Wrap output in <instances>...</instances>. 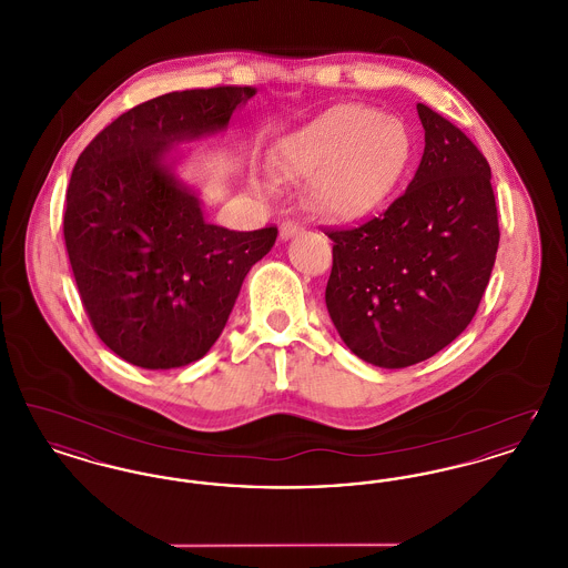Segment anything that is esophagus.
Listing matches in <instances>:
<instances>
[{"label": "esophagus", "instance_id": "34e87169", "mask_svg": "<svg viewBox=\"0 0 568 568\" xmlns=\"http://www.w3.org/2000/svg\"><path fill=\"white\" fill-rule=\"evenodd\" d=\"M300 225L297 223H292V221H285V223H281V227H278V236H281V241H290V239H294L300 234Z\"/></svg>", "mask_w": 568, "mask_h": 568}]
</instances>
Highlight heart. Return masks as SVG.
Instances as JSON below:
<instances>
[{"label":"heart","mask_w":568,"mask_h":568,"mask_svg":"<svg viewBox=\"0 0 568 568\" xmlns=\"http://www.w3.org/2000/svg\"><path fill=\"white\" fill-rule=\"evenodd\" d=\"M413 153L398 116L364 104H334L283 138L278 172L308 179L317 213L349 221L371 213L396 187Z\"/></svg>","instance_id":"b5f03b06"}]
</instances>
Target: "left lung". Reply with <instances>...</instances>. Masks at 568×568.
<instances>
[{"label":"left lung","instance_id":"obj_1","mask_svg":"<svg viewBox=\"0 0 568 568\" xmlns=\"http://www.w3.org/2000/svg\"><path fill=\"white\" fill-rule=\"evenodd\" d=\"M426 132L419 168L392 206L332 230L325 306L343 343L378 368L433 357L466 329L498 251L491 172L473 140L417 104Z\"/></svg>","mask_w":568,"mask_h":568}]
</instances>
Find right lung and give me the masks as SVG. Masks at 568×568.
<instances>
[{
	"mask_svg": "<svg viewBox=\"0 0 568 568\" xmlns=\"http://www.w3.org/2000/svg\"><path fill=\"white\" fill-rule=\"evenodd\" d=\"M255 87L165 93L123 112L72 170L63 239L89 322L110 352L149 368L204 357L276 227L209 223L174 168L179 144L227 130Z\"/></svg>",
	"mask_w": 568,
	"mask_h": 568,
	"instance_id": "right-lung-1",
	"label": "right lung"
}]
</instances>
